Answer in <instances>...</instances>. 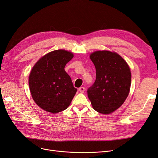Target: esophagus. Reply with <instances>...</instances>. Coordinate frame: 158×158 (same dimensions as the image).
Here are the masks:
<instances>
[{"label":"esophagus","mask_w":158,"mask_h":158,"mask_svg":"<svg viewBox=\"0 0 158 158\" xmlns=\"http://www.w3.org/2000/svg\"><path fill=\"white\" fill-rule=\"evenodd\" d=\"M79 92L80 93H84L85 92V88L84 87H80L79 88Z\"/></svg>","instance_id":"obj_1"}]
</instances>
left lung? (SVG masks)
Returning <instances> with one entry per match:
<instances>
[{"label": "left lung", "mask_w": 158, "mask_h": 158, "mask_svg": "<svg viewBox=\"0 0 158 158\" xmlns=\"http://www.w3.org/2000/svg\"><path fill=\"white\" fill-rule=\"evenodd\" d=\"M96 70V80L88 90L95 111L111 114L125 102L130 92L131 73L128 64L116 52L94 51L89 55Z\"/></svg>", "instance_id": "obj_1"}]
</instances>
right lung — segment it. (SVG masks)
<instances>
[{
	"instance_id": "obj_1",
	"label": "right lung",
	"mask_w": 158,
	"mask_h": 158,
	"mask_svg": "<svg viewBox=\"0 0 158 158\" xmlns=\"http://www.w3.org/2000/svg\"><path fill=\"white\" fill-rule=\"evenodd\" d=\"M73 57L70 51L55 50L41 57L33 66L28 79L30 93L44 111L55 114L70 106L77 89L64 67Z\"/></svg>"
}]
</instances>
